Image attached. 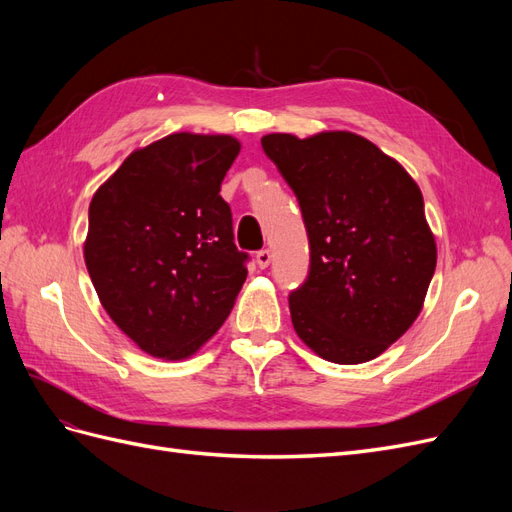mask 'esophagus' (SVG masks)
<instances>
[{"label": "esophagus", "mask_w": 512, "mask_h": 512, "mask_svg": "<svg viewBox=\"0 0 512 512\" xmlns=\"http://www.w3.org/2000/svg\"><path fill=\"white\" fill-rule=\"evenodd\" d=\"M269 262H271V252H269V250L256 252V265H258L260 269H267Z\"/></svg>", "instance_id": "34e87169"}]
</instances>
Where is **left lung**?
Returning <instances> with one entry per match:
<instances>
[{"label": "left lung", "mask_w": 512, "mask_h": 512, "mask_svg": "<svg viewBox=\"0 0 512 512\" xmlns=\"http://www.w3.org/2000/svg\"><path fill=\"white\" fill-rule=\"evenodd\" d=\"M299 200L307 280L290 292L292 327L322 359H376L421 314L436 271L423 194L404 166L352 132L262 136Z\"/></svg>", "instance_id": "left-lung-1"}]
</instances>
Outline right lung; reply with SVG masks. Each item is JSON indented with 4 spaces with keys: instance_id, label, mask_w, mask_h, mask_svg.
<instances>
[{
    "instance_id": "add662e5",
    "label": "right lung",
    "mask_w": 512,
    "mask_h": 512,
    "mask_svg": "<svg viewBox=\"0 0 512 512\" xmlns=\"http://www.w3.org/2000/svg\"><path fill=\"white\" fill-rule=\"evenodd\" d=\"M239 149L226 134H170L130 153L91 198V282L117 327L158 359H188L213 337L247 277L220 196Z\"/></svg>"
}]
</instances>
